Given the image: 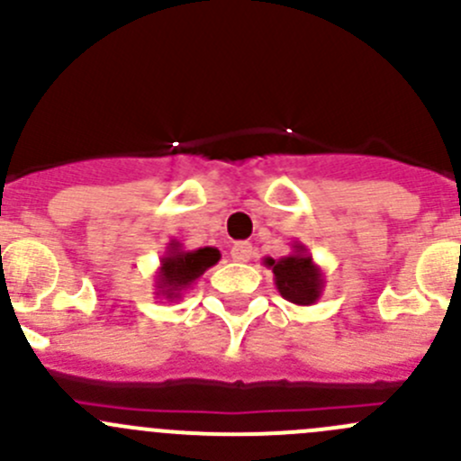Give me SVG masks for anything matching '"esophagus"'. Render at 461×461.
Segmentation results:
<instances>
[{
    "instance_id": "obj_1",
    "label": "esophagus",
    "mask_w": 461,
    "mask_h": 461,
    "mask_svg": "<svg viewBox=\"0 0 461 461\" xmlns=\"http://www.w3.org/2000/svg\"><path fill=\"white\" fill-rule=\"evenodd\" d=\"M252 254H254V248L252 243H236L234 248H231V258L239 260V263H248V260H252Z\"/></svg>"
}]
</instances>
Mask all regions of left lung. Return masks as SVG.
<instances>
[{"instance_id": "1", "label": "left lung", "mask_w": 461, "mask_h": 461, "mask_svg": "<svg viewBox=\"0 0 461 461\" xmlns=\"http://www.w3.org/2000/svg\"><path fill=\"white\" fill-rule=\"evenodd\" d=\"M265 265L274 272L276 290L285 301L294 305H314L323 294V272L314 263L312 254L296 240L287 257L274 260L265 258Z\"/></svg>"}]
</instances>
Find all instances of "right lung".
<instances>
[{
  "instance_id": "obj_1",
  "label": "right lung",
  "mask_w": 461,
  "mask_h": 461,
  "mask_svg": "<svg viewBox=\"0 0 461 461\" xmlns=\"http://www.w3.org/2000/svg\"><path fill=\"white\" fill-rule=\"evenodd\" d=\"M218 260L221 252L216 248L185 249L180 240H169L156 272V299L178 301Z\"/></svg>"
}]
</instances>
